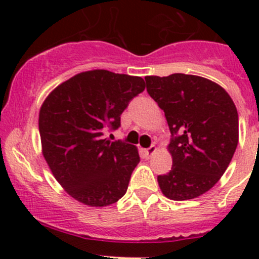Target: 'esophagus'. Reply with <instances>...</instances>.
I'll list each match as a JSON object with an SVG mask.
<instances>
[{
    "label": "esophagus",
    "instance_id": "esophagus-1",
    "mask_svg": "<svg viewBox=\"0 0 259 259\" xmlns=\"http://www.w3.org/2000/svg\"><path fill=\"white\" fill-rule=\"evenodd\" d=\"M144 151H145V155H146V156H151V155H153V154L156 151V146H155V145L149 146V148L145 149Z\"/></svg>",
    "mask_w": 259,
    "mask_h": 259
}]
</instances>
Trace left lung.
I'll use <instances>...</instances> for the list:
<instances>
[{
  "label": "left lung",
  "mask_w": 259,
  "mask_h": 259,
  "mask_svg": "<svg viewBox=\"0 0 259 259\" xmlns=\"http://www.w3.org/2000/svg\"><path fill=\"white\" fill-rule=\"evenodd\" d=\"M146 91L164 111L171 139L169 173L158 176L166 198L187 200L214 187L238 145V113L218 83L195 75L145 76Z\"/></svg>",
  "instance_id": "left-lung-1"
}]
</instances>
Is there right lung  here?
Instances as JSON below:
<instances>
[{
    "label": "right lung",
    "mask_w": 259,
    "mask_h": 259,
    "mask_svg": "<svg viewBox=\"0 0 259 259\" xmlns=\"http://www.w3.org/2000/svg\"><path fill=\"white\" fill-rule=\"evenodd\" d=\"M144 89L139 76L93 70L62 82L44 101V158L67 194L83 204L105 207L126 193L138 149L104 139V133L120 126V115Z\"/></svg>",
    "instance_id": "right-lung-1"
}]
</instances>
